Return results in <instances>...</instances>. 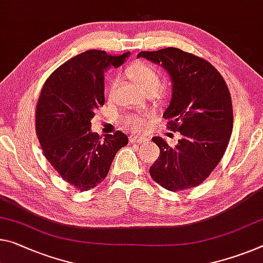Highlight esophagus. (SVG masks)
<instances>
[{"label": "esophagus", "instance_id": "esophagus-1", "mask_svg": "<svg viewBox=\"0 0 263 263\" xmlns=\"http://www.w3.org/2000/svg\"><path fill=\"white\" fill-rule=\"evenodd\" d=\"M128 140H130V143H147L148 138L146 136H140V135H131L128 137Z\"/></svg>", "mask_w": 263, "mask_h": 263}]
</instances>
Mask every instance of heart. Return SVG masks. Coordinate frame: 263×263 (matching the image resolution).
<instances>
[{
    "instance_id": "b5f03b06",
    "label": "heart",
    "mask_w": 263,
    "mask_h": 263,
    "mask_svg": "<svg viewBox=\"0 0 263 263\" xmlns=\"http://www.w3.org/2000/svg\"><path fill=\"white\" fill-rule=\"evenodd\" d=\"M126 76L132 79L141 90H158L160 87V74L153 65L143 61H137L126 69ZM116 81H112L107 86V92L111 93L115 89ZM144 117L146 115H130L126 116L124 123L133 131H139L144 125Z\"/></svg>"
}]
</instances>
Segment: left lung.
Segmentation results:
<instances>
[{"label":"left lung","mask_w":263,"mask_h":263,"mask_svg":"<svg viewBox=\"0 0 263 263\" xmlns=\"http://www.w3.org/2000/svg\"><path fill=\"white\" fill-rule=\"evenodd\" d=\"M139 57L168 72L172 98L162 117L168 128L181 135L176 146L153 137L160 156L149 174L172 192L198 186L221 160L232 135L233 107L226 82L210 62L177 48L141 51Z\"/></svg>","instance_id":"left-lung-1"}]
</instances>
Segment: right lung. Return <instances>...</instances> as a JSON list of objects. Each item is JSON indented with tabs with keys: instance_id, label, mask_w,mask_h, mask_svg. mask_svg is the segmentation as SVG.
I'll return each instance as SVG.
<instances>
[{
	"instance_id": "right-lung-1",
	"label": "right lung",
	"mask_w": 263,
	"mask_h": 263,
	"mask_svg": "<svg viewBox=\"0 0 263 263\" xmlns=\"http://www.w3.org/2000/svg\"><path fill=\"white\" fill-rule=\"evenodd\" d=\"M130 52L109 55L87 50L50 74L36 105V132L50 165L78 191H89L106 178L116 153L128 139L122 131L91 132L95 111L104 105V72L124 63Z\"/></svg>"
}]
</instances>
